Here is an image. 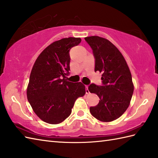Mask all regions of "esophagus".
<instances>
[{"instance_id": "1", "label": "esophagus", "mask_w": 158, "mask_h": 158, "mask_svg": "<svg viewBox=\"0 0 158 158\" xmlns=\"http://www.w3.org/2000/svg\"><path fill=\"white\" fill-rule=\"evenodd\" d=\"M85 93L87 94H89V91L88 89V85H85Z\"/></svg>"}]
</instances>
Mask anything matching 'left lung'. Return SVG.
Returning <instances> with one entry per match:
<instances>
[{"mask_svg":"<svg viewBox=\"0 0 158 158\" xmlns=\"http://www.w3.org/2000/svg\"><path fill=\"white\" fill-rule=\"evenodd\" d=\"M95 58V72L102 73V85L92 83L89 91L98 95L99 103L91 106L92 115L101 122L119 118L129 106L134 92L132 75L123 56L108 40L98 36L85 38Z\"/></svg>","mask_w":158,"mask_h":158,"instance_id":"left-lung-1","label":"left lung"}]
</instances>
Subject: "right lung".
Listing matches in <instances>:
<instances>
[{"instance_id": "obj_1", "label": "right lung", "mask_w": 158, "mask_h": 158, "mask_svg": "<svg viewBox=\"0 0 158 158\" xmlns=\"http://www.w3.org/2000/svg\"><path fill=\"white\" fill-rule=\"evenodd\" d=\"M81 41L75 37L60 39L47 47L36 60L30 76L27 98L43 122L61 123L70 115L75 100L85 95V85L81 82H70L66 77L70 73V49Z\"/></svg>"}]
</instances>
